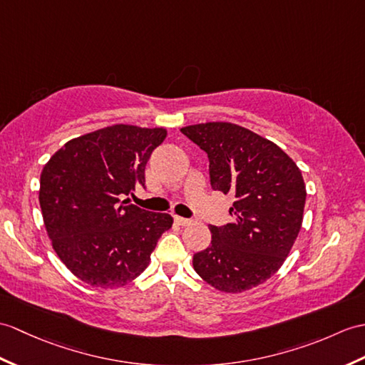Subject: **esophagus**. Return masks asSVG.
I'll use <instances>...</instances> for the list:
<instances>
[{
  "label": "esophagus",
  "mask_w": 365,
  "mask_h": 365,
  "mask_svg": "<svg viewBox=\"0 0 365 365\" xmlns=\"http://www.w3.org/2000/svg\"><path fill=\"white\" fill-rule=\"evenodd\" d=\"M174 221H175L177 224H179V225H182V227H186V225H191V224H192L191 219L180 217V216H174Z\"/></svg>",
  "instance_id": "1"
}]
</instances>
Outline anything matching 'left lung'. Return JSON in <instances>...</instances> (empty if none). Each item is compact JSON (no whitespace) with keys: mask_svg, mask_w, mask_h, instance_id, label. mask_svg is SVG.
Here are the masks:
<instances>
[{"mask_svg":"<svg viewBox=\"0 0 365 365\" xmlns=\"http://www.w3.org/2000/svg\"><path fill=\"white\" fill-rule=\"evenodd\" d=\"M210 160L215 191L235 196L232 222L211 225V244L194 270L216 289L242 292L272 277L302 227L307 188L300 169L277 144L232 123L180 129Z\"/></svg>","mask_w":365,"mask_h":365,"instance_id":"left-lung-1","label":"left lung"}]
</instances>
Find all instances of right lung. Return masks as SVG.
<instances>
[{
	"instance_id": "1",
	"label": "right lung",
	"mask_w": 365,
	"mask_h": 365,
	"mask_svg": "<svg viewBox=\"0 0 365 365\" xmlns=\"http://www.w3.org/2000/svg\"><path fill=\"white\" fill-rule=\"evenodd\" d=\"M165 129L116 124L63 144L40 175V208L56 253L91 286L120 287L137 278L173 225L168 213H152L123 200L146 188L152 150Z\"/></svg>"
}]
</instances>
